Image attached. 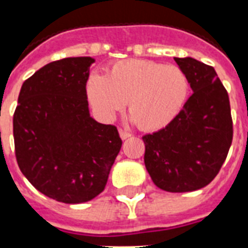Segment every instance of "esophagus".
Here are the masks:
<instances>
[{"label":"esophagus","mask_w":248,"mask_h":248,"mask_svg":"<svg viewBox=\"0 0 248 248\" xmlns=\"http://www.w3.org/2000/svg\"><path fill=\"white\" fill-rule=\"evenodd\" d=\"M118 132H120V136L122 140L127 139V138H130V136H131V134H130V132L124 131V130H122V128H120V130H118Z\"/></svg>","instance_id":"34e87169"}]
</instances>
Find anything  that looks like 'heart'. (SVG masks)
I'll return each mask as SVG.
<instances>
[{"label":"heart","instance_id":"obj_1","mask_svg":"<svg viewBox=\"0 0 248 248\" xmlns=\"http://www.w3.org/2000/svg\"><path fill=\"white\" fill-rule=\"evenodd\" d=\"M85 89L99 118L113 120L127 101L128 114L136 126L155 131L180 113L188 99L189 79L173 64L127 59L113 64L107 76L91 73Z\"/></svg>","mask_w":248,"mask_h":248}]
</instances>
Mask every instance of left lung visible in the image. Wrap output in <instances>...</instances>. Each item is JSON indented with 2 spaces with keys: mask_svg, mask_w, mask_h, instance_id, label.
Returning <instances> with one entry per match:
<instances>
[{
  "mask_svg": "<svg viewBox=\"0 0 248 248\" xmlns=\"http://www.w3.org/2000/svg\"><path fill=\"white\" fill-rule=\"evenodd\" d=\"M192 96L165 128L143 136L144 163L159 189L193 192L210 184L233 139L231 104L215 69L193 58H175Z\"/></svg>",
  "mask_w": 248,
  "mask_h": 248,
  "instance_id": "obj_1",
  "label": "left lung"
}]
</instances>
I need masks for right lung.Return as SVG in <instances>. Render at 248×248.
I'll return each instance as SVG.
<instances>
[{"label":"right lung","mask_w":248,"mask_h":248,"mask_svg":"<svg viewBox=\"0 0 248 248\" xmlns=\"http://www.w3.org/2000/svg\"><path fill=\"white\" fill-rule=\"evenodd\" d=\"M93 62L46 64L23 83L14 113L19 169L38 192L63 203L99 196L122 147L114 126L90 116L85 86Z\"/></svg>","instance_id":"1"}]
</instances>
